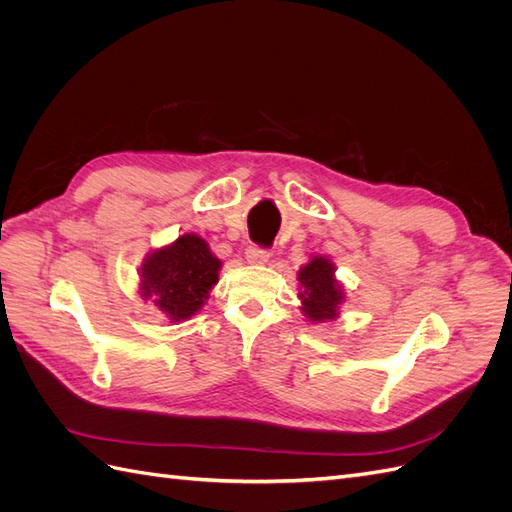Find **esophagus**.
Listing matches in <instances>:
<instances>
[{"mask_svg": "<svg viewBox=\"0 0 512 512\" xmlns=\"http://www.w3.org/2000/svg\"><path fill=\"white\" fill-rule=\"evenodd\" d=\"M269 252H265V250H260V247H256V245H250L245 250V260L250 262V265H256V267H262V265H267L269 262Z\"/></svg>", "mask_w": 512, "mask_h": 512, "instance_id": "esophagus-1", "label": "esophagus"}]
</instances>
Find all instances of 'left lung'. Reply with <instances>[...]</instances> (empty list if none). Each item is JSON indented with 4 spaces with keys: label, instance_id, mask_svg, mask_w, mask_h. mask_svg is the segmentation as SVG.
<instances>
[{
    "label": "left lung",
    "instance_id": "obj_1",
    "mask_svg": "<svg viewBox=\"0 0 512 512\" xmlns=\"http://www.w3.org/2000/svg\"><path fill=\"white\" fill-rule=\"evenodd\" d=\"M335 271V262L320 254L309 258L297 271L299 309L307 322L320 324L339 318V309L346 303V288Z\"/></svg>",
    "mask_w": 512,
    "mask_h": 512
}]
</instances>
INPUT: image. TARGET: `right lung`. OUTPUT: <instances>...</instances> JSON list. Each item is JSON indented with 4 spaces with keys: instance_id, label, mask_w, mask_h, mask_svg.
I'll return each instance as SVG.
<instances>
[{
    "instance_id": "1",
    "label": "right lung",
    "mask_w": 512,
    "mask_h": 512,
    "mask_svg": "<svg viewBox=\"0 0 512 512\" xmlns=\"http://www.w3.org/2000/svg\"><path fill=\"white\" fill-rule=\"evenodd\" d=\"M222 260L209 243L183 232L175 241L153 247L138 269V294L151 301L170 322H185L207 303L213 286L220 282Z\"/></svg>"
}]
</instances>
